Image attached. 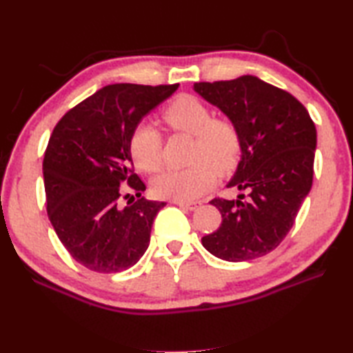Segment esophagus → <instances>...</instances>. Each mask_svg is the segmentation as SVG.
I'll use <instances>...</instances> for the list:
<instances>
[{
  "label": "esophagus",
  "mask_w": 353,
  "mask_h": 353,
  "mask_svg": "<svg viewBox=\"0 0 353 353\" xmlns=\"http://www.w3.org/2000/svg\"><path fill=\"white\" fill-rule=\"evenodd\" d=\"M172 203H176V205H179V207H182V208H187V210H190V211H194V210H197L199 207H201V202H181V201H172Z\"/></svg>",
  "instance_id": "obj_1"
}]
</instances>
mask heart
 Listing matches in <instances>:
<instances>
[{"label":"heart","mask_w":353,"mask_h":353,"mask_svg":"<svg viewBox=\"0 0 353 353\" xmlns=\"http://www.w3.org/2000/svg\"><path fill=\"white\" fill-rule=\"evenodd\" d=\"M172 130L194 136L188 168L170 170L152 182V193L160 199L190 202L208 191L216 172L223 174L238 163L242 139L233 121L213 119L210 108L193 95H181L163 111ZM131 157L140 170L154 172L162 165V134L154 125L140 123L130 140Z\"/></svg>","instance_id":"b5f03b06"}]
</instances>
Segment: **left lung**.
I'll return each instance as SVG.
<instances>
[{
  "label": "left lung",
  "instance_id": "8db88e82",
  "mask_svg": "<svg viewBox=\"0 0 353 353\" xmlns=\"http://www.w3.org/2000/svg\"><path fill=\"white\" fill-rule=\"evenodd\" d=\"M193 89L238 126L241 160L227 187L247 193L210 202L222 223L202 245L230 262L261 258L283 242L310 193L315 123L292 94L254 75L194 83Z\"/></svg>",
  "mask_w": 353,
  "mask_h": 353
}]
</instances>
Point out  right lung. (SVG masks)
<instances>
[{"mask_svg": "<svg viewBox=\"0 0 353 353\" xmlns=\"http://www.w3.org/2000/svg\"><path fill=\"white\" fill-rule=\"evenodd\" d=\"M179 85L115 83L63 115L43 160L48 216L69 254L97 273L132 267L150 245L165 202L140 197L145 183L132 170V131ZM128 183L139 197L120 208ZM130 194H126V197Z\"/></svg>", "mask_w": 353, "mask_h": 353, "instance_id": "obj_1", "label": "right lung"}]
</instances>
